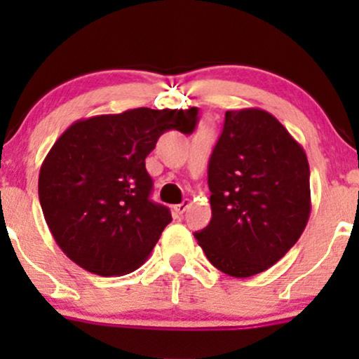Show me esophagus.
<instances>
[{"instance_id": "34e87169", "label": "esophagus", "mask_w": 359, "mask_h": 359, "mask_svg": "<svg viewBox=\"0 0 359 359\" xmlns=\"http://www.w3.org/2000/svg\"><path fill=\"white\" fill-rule=\"evenodd\" d=\"M189 205H191V201L185 199V201H182V203H180V204H177L174 209H175V212H177V214H184V212H185V209H187Z\"/></svg>"}]
</instances>
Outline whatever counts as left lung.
Returning a JSON list of instances; mask_svg holds the SVG:
<instances>
[{
  "label": "left lung",
  "mask_w": 359,
  "mask_h": 359,
  "mask_svg": "<svg viewBox=\"0 0 359 359\" xmlns=\"http://www.w3.org/2000/svg\"><path fill=\"white\" fill-rule=\"evenodd\" d=\"M309 162L273 114L226 111L208 168L211 222L196 236L209 262L236 278L285 257L311 214Z\"/></svg>",
  "instance_id": "left-lung-1"
}]
</instances>
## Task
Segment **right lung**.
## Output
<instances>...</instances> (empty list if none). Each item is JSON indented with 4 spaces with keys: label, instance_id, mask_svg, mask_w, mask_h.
Wrapping results in <instances>:
<instances>
[{
    "label": "right lung",
    "instance_id": "right-lung-1",
    "mask_svg": "<svg viewBox=\"0 0 359 359\" xmlns=\"http://www.w3.org/2000/svg\"><path fill=\"white\" fill-rule=\"evenodd\" d=\"M197 108L128 109L72 123L45 156L39 175L43 217L59 248L101 277L145 263L170 211L150 201L147 155L168 130L192 133Z\"/></svg>",
    "mask_w": 359,
    "mask_h": 359
}]
</instances>
